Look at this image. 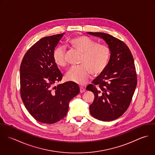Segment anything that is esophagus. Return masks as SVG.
<instances>
[{
    "label": "esophagus",
    "mask_w": 155,
    "mask_h": 155,
    "mask_svg": "<svg viewBox=\"0 0 155 155\" xmlns=\"http://www.w3.org/2000/svg\"><path fill=\"white\" fill-rule=\"evenodd\" d=\"M85 91V89L84 88H83V87H81L80 88V92H81V93H83V92H84Z\"/></svg>",
    "instance_id": "1"
}]
</instances>
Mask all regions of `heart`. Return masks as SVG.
Listing matches in <instances>:
<instances>
[{
	"mask_svg": "<svg viewBox=\"0 0 155 155\" xmlns=\"http://www.w3.org/2000/svg\"><path fill=\"white\" fill-rule=\"evenodd\" d=\"M70 45L82 54L80 60L81 66L73 67L66 73V79L71 82L84 85L87 84L90 73L97 76L104 71L107 66L110 49L105 45H98L94 41L85 36H78L69 41ZM53 58L57 66L67 64L65 50L61 46L54 51Z\"/></svg>",
	"mask_w": 155,
	"mask_h": 155,
	"instance_id": "heart-1",
	"label": "heart"
}]
</instances>
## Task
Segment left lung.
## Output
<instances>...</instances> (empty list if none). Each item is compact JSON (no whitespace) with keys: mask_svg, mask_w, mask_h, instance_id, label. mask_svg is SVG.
<instances>
[{"mask_svg":"<svg viewBox=\"0 0 155 155\" xmlns=\"http://www.w3.org/2000/svg\"><path fill=\"white\" fill-rule=\"evenodd\" d=\"M103 39L110 49L107 66L87 87L94 94L89 106L91 114L102 121H111L121 116L128 108L137 84L132 54L122 41L110 35L87 32Z\"/></svg>","mask_w":155,"mask_h":155,"instance_id":"left-lung-1","label":"left lung"}]
</instances>
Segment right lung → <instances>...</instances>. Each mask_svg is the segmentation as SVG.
Returning a JSON list of instances; mask_svg holds the SVG:
<instances>
[{
  "label": "right lung",
  "instance_id": "obj_1",
  "mask_svg": "<svg viewBox=\"0 0 155 155\" xmlns=\"http://www.w3.org/2000/svg\"><path fill=\"white\" fill-rule=\"evenodd\" d=\"M65 33L46 36L33 45L20 66V93L29 113L38 122L52 124L63 119L70 101L80 92L79 86L66 82L54 86L63 78L53 53Z\"/></svg>",
  "mask_w": 155,
  "mask_h": 155
}]
</instances>
